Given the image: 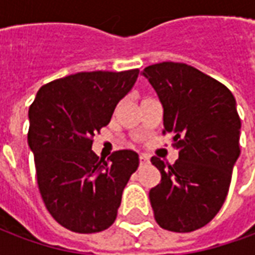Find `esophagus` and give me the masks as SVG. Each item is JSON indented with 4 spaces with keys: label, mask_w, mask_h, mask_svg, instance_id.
I'll return each mask as SVG.
<instances>
[{
    "label": "esophagus",
    "mask_w": 255,
    "mask_h": 255,
    "mask_svg": "<svg viewBox=\"0 0 255 255\" xmlns=\"http://www.w3.org/2000/svg\"><path fill=\"white\" fill-rule=\"evenodd\" d=\"M149 157H147V155H144V154H142V155H139V162H140V165H144V164H147V162H149Z\"/></svg>",
    "instance_id": "34e87169"
}]
</instances>
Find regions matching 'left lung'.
<instances>
[{
    "label": "left lung",
    "mask_w": 255,
    "mask_h": 255,
    "mask_svg": "<svg viewBox=\"0 0 255 255\" xmlns=\"http://www.w3.org/2000/svg\"><path fill=\"white\" fill-rule=\"evenodd\" d=\"M164 108V131L173 133L179 158L151 164L161 182L149 192L157 224L172 232H191L213 220L230 190L241 154V117L230 90L183 63L144 68Z\"/></svg>",
    "instance_id": "obj_1"
}]
</instances>
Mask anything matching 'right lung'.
I'll return each instance as SVG.
<instances>
[{
	"instance_id": "right-lung-1",
	"label": "right lung",
	"mask_w": 255,
	"mask_h": 255,
	"mask_svg": "<svg viewBox=\"0 0 255 255\" xmlns=\"http://www.w3.org/2000/svg\"><path fill=\"white\" fill-rule=\"evenodd\" d=\"M139 69L78 72L43 84L31 104L28 146L45 206L64 228L94 234L117 216L126 184L139 165L132 150L105 160L91 150L95 133L132 89Z\"/></svg>"
}]
</instances>
